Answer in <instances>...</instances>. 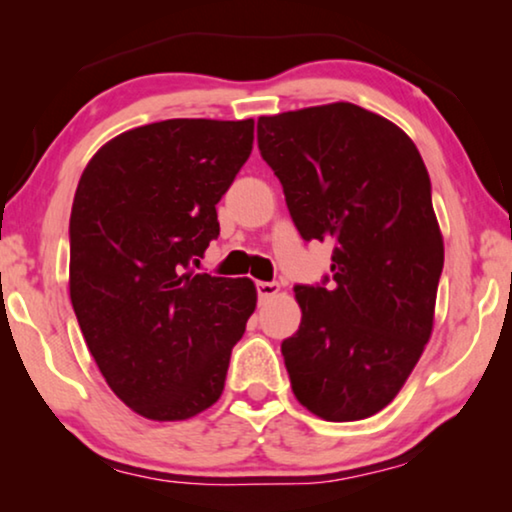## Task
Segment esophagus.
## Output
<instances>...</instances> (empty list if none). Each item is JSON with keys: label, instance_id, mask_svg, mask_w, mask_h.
<instances>
[{"label": "esophagus", "instance_id": "1", "mask_svg": "<svg viewBox=\"0 0 512 512\" xmlns=\"http://www.w3.org/2000/svg\"><path fill=\"white\" fill-rule=\"evenodd\" d=\"M256 289H258V298L265 300V298L277 296V293L282 291V286H279L277 282H258Z\"/></svg>", "mask_w": 512, "mask_h": 512}]
</instances>
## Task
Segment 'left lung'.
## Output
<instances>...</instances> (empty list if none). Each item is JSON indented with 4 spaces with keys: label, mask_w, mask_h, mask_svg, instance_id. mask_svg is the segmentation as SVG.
I'll return each instance as SVG.
<instances>
[{
    "label": "left lung",
    "mask_w": 512,
    "mask_h": 512,
    "mask_svg": "<svg viewBox=\"0 0 512 512\" xmlns=\"http://www.w3.org/2000/svg\"><path fill=\"white\" fill-rule=\"evenodd\" d=\"M303 240L333 244V284L296 286L303 312L282 342L298 403L326 422L394 401L433 331L443 233L417 146L352 102L258 118Z\"/></svg>",
    "instance_id": "1"
}]
</instances>
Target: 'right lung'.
<instances>
[{
	"instance_id": "obj_1",
	"label": "right lung",
	"mask_w": 512,
	"mask_h": 512,
	"mask_svg": "<svg viewBox=\"0 0 512 512\" xmlns=\"http://www.w3.org/2000/svg\"><path fill=\"white\" fill-rule=\"evenodd\" d=\"M254 146V118H170L109 139L69 219V298L111 391L153 422H184L223 394L256 310L249 277L195 275L219 235L216 202Z\"/></svg>"
}]
</instances>
